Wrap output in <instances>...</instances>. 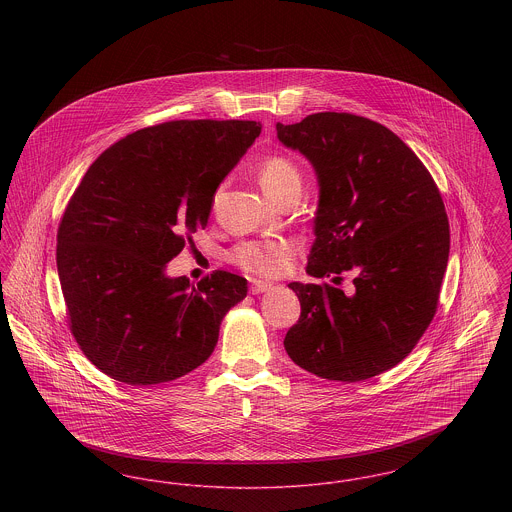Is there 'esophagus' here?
I'll return each instance as SVG.
<instances>
[{
  "label": "esophagus",
  "mask_w": 512,
  "mask_h": 512,
  "mask_svg": "<svg viewBox=\"0 0 512 512\" xmlns=\"http://www.w3.org/2000/svg\"><path fill=\"white\" fill-rule=\"evenodd\" d=\"M270 288H272L270 282H265V280H253L249 292L253 293V295H257V293L267 292Z\"/></svg>",
  "instance_id": "esophagus-1"
}]
</instances>
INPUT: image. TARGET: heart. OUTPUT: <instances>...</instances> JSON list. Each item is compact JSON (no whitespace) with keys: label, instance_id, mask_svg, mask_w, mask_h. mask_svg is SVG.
Returning a JSON list of instances; mask_svg holds the SVG:
<instances>
[{"label":"heart","instance_id":"heart-1","mask_svg":"<svg viewBox=\"0 0 512 512\" xmlns=\"http://www.w3.org/2000/svg\"><path fill=\"white\" fill-rule=\"evenodd\" d=\"M263 190L274 201L282 203L288 195L301 192L303 176L299 167L286 155H268L259 165ZM293 245L286 240H251L236 245L228 253V261L245 272L259 276H278L292 267Z\"/></svg>","mask_w":512,"mask_h":512}]
</instances>
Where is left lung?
I'll return each mask as SVG.
<instances>
[{
  "mask_svg": "<svg viewBox=\"0 0 512 512\" xmlns=\"http://www.w3.org/2000/svg\"><path fill=\"white\" fill-rule=\"evenodd\" d=\"M320 184L307 272L353 278V293L299 284L301 315L286 334L293 363L320 378L361 382L399 365L438 311L449 220L424 163L390 128L351 113L276 124Z\"/></svg>",
  "mask_w": 512,
  "mask_h": 512,
  "instance_id": "8db88e82",
  "label": "left lung"
}]
</instances>
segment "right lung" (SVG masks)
Returning a JSON list of instances; mask_svg holds the SVG:
<instances>
[{
    "instance_id": "right-lung-1",
    "label": "right lung",
    "mask_w": 512,
    "mask_h": 512,
    "mask_svg": "<svg viewBox=\"0 0 512 512\" xmlns=\"http://www.w3.org/2000/svg\"><path fill=\"white\" fill-rule=\"evenodd\" d=\"M261 134L255 121H171L105 149L57 228V270L74 340L92 365L130 386L171 382L219 341L247 280L215 270L190 286L165 274L207 226L222 178Z\"/></svg>"
}]
</instances>
